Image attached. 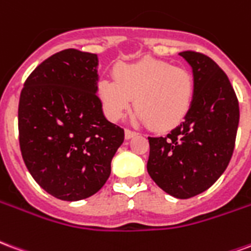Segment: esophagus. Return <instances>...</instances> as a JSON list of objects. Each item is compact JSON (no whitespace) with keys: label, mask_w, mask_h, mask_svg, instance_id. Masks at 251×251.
<instances>
[{"label":"esophagus","mask_w":251,"mask_h":251,"mask_svg":"<svg viewBox=\"0 0 251 251\" xmlns=\"http://www.w3.org/2000/svg\"><path fill=\"white\" fill-rule=\"evenodd\" d=\"M138 133L134 130H130V129H125V137L129 140V138H133V137H136Z\"/></svg>","instance_id":"1"}]
</instances>
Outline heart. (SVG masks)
I'll use <instances>...</instances> for the list:
<instances>
[{"mask_svg": "<svg viewBox=\"0 0 251 251\" xmlns=\"http://www.w3.org/2000/svg\"><path fill=\"white\" fill-rule=\"evenodd\" d=\"M114 79L98 83V97L110 120L134 107L140 120L156 130H171L188 115L195 95L194 76L183 67L157 59L118 64Z\"/></svg>", "mask_w": 251, "mask_h": 251, "instance_id": "b5f03b06", "label": "heart"}]
</instances>
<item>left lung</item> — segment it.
I'll return each instance as SVG.
<instances>
[{
	"label": "left lung",
	"instance_id": "obj_1",
	"mask_svg": "<svg viewBox=\"0 0 251 251\" xmlns=\"http://www.w3.org/2000/svg\"><path fill=\"white\" fill-rule=\"evenodd\" d=\"M192 67L195 95L183 124L165 137H148V174L177 199L204 192L231 160L239 103L227 75L211 57L196 51L180 52Z\"/></svg>",
	"mask_w": 251,
	"mask_h": 251
}]
</instances>
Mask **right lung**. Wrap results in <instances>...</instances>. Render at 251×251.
I'll return each instance as SVG.
<instances>
[{
  "label": "right lung",
  "mask_w": 251,
  "mask_h": 251,
  "mask_svg": "<svg viewBox=\"0 0 251 251\" xmlns=\"http://www.w3.org/2000/svg\"><path fill=\"white\" fill-rule=\"evenodd\" d=\"M95 53L70 48L52 55L26 77L19 103V142L36 183L60 200L97 194L125 138L104 118L97 95Z\"/></svg>",
  "instance_id": "obj_1"
}]
</instances>
